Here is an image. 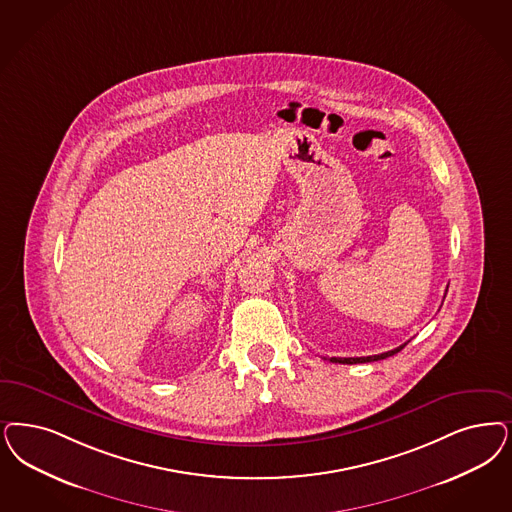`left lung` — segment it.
<instances>
[{"label":"left lung","mask_w":512,"mask_h":512,"mask_svg":"<svg viewBox=\"0 0 512 512\" xmlns=\"http://www.w3.org/2000/svg\"><path fill=\"white\" fill-rule=\"evenodd\" d=\"M406 344H408V342H405V344H403V346H399V348H395V350H391V352L378 353V355H367V357H331L329 361H331V363H344V365L372 363V361H380V359H386V357H391V355L401 352V350L405 348Z\"/></svg>","instance_id":"left-lung-1"}]
</instances>
